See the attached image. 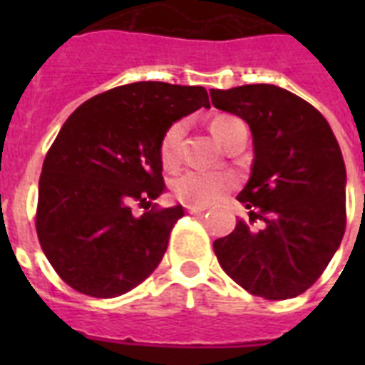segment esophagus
Returning <instances> with one entry per match:
<instances>
[{"label": "esophagus", "instance_id": "34e87169", "mask_svg": "<svg viewBox=\"0 0 365 365\" xmlns=\"http://www.w3.org/2000/svg\"><path fill=\"white\" fill-rule=\"evenodd\" d=\"M185 210H187L189 214H202V212L206 210V206H185Z\"/></svg>", "mask_w": 365, "mask_h": 365}]
</instances>
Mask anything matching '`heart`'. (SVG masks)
I'll return each instance as SVG.
<instances>
[{
	"label": "heart",
	"mask_w": 365,
	"mask_h": 365,
	"mask_svg": "<svg viewBox=\"0 0 365 365\" xmlns=\"http://www.w3.org/2000/svg\"><path fill=\"white\" fill-rule=\"evenodd\" d=\"M235 117L220 115L212 121V132L214 136L223 142L225 128ZM185 134V123L178 121L166 128V132L160 138L159 157L163 166L172 168L180 163L182 157V142ZM233 187V178L222 172H206V170H183L180 172L170 183V189L174 197L180 202L189 206H208L222 199L229 189Z\"/></svg>",
	"instance_id": "b5f03b06"
}]
</instances>
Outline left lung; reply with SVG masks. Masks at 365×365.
<instances>
[{
    "label": "left lung",
    "mask_w": 365,
    "mask_h": 365,
    "mask_svg": "<svg viewBox=\"0 0 365 365\" xmlns=\"http://www.w3.org/2000/svg\"><path fill=\"white\" fill-rule=\"evenodd\" d=\"M217 110L239 115L254 138V165L237 199L252 229L239 220L214 240L220 265L252 295L292 299L331 261L346 225L345 160L320 111L274 85L210 91Z\"/></svg>",
    "instance_id": "1"
}]
</instances>
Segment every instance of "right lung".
<instances>
[{
  "instance_id": "add662e5",
  "label": "right lung",
  "mask_w": 365,
  "mask_h": 365,
  "mask_svg": "<svg viewBox=\"0 0 365 365\" xmlns=\"http://www.w3.org/2000/svg\"><path fill=\"white\" fill-rule=\"evenodd\" d=\"M202 106L205 87L138 81L96 94L62 125L43 160L36 231L76 292L117 297L157 269L183 216L180 205H151L165 191L160 138ZM132 204L146 212L134 217Z\"/></svg>"
}]
</instances>
